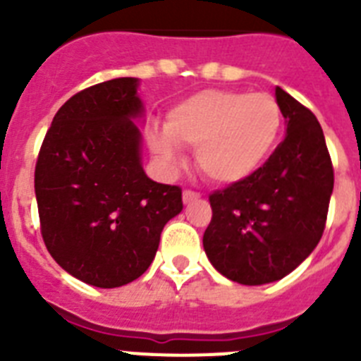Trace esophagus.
I'll return each mask as SVG.
<instances>
[{"instance_id": "obj_1", "label": "esophagus", "mask_w": 361, "mask_h": 361, "mask_svg": "<svg viewBox=\"0 0 361 361\" xmlns=\"http://www.w3.org/2000/svg\"><path fill=\"white\" fill-rule=\"evenodd\" d=\"M200 199V195L199 193H195V191H190V190H186L183 193V202L184 204H190V202H195V200H199Z\"/></svg>"}]
</instances>
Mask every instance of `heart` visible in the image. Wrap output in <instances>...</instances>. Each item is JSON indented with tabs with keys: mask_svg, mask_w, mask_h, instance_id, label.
Here are the masks:
<instances>
[{
	"mask_svg": "<svg viewBox=\"0 0 361 361\" xmlns=\"http://www.w3.org/2000/svg\"><path fill=\"white\" fill-rule=\"evenodd\" d=\"M282 128V108L273 95L208 88L178 101L166 116V133L153 132L149 146L170 166L180 159L177 146L195 149L204 177L235 186L266 164Z\"/></svg>",
	"mask_w": 361,
	"mask_h": 361,
	"instance_id": "1",
	"label": "heart"
}]
</instances>
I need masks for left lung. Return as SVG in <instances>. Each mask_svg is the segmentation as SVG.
Here are the masks:
<instances>
[{
	"mask_svg": "<svg viewBox=\"0 0 361 361\" xmlns=\"http://www.w3.org/2000/svg\"><path fill=\"white\" fill-rule=\"evenodd\" d=\"M275 95L286 139L253 177L209 195L213 216L202 238L212 266L244 286L276 282L312 253L334 186L314 114L280 86Z\"/></svg>",
	"mask_w": 361,
	"mask_h": 361,
	"instance_id": "obj_1",
	"label": "left lung"
}]
</instances>
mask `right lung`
<instances>
[{
  "mask_svg": "<svg viewBox=\"0 0 361 361\" xmlns=\"http://www.w3.org/2000/svg\"><path fill=\"white\" fill-rule=\"evenodd\" d=\"M139 79L99 82L57 110L36 164L41 235L66 273L95 288L133 282L153 262L162 228L183 212L178 186L142 170Z\"/></svg>",
  "mask_w": 361,
  "mask_h": 361,
  "instance_id": "right-lung-1",
  "label": "right lung"
}]
</instances>
